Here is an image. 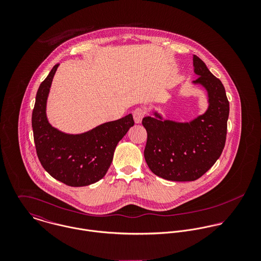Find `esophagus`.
<instances>
[{
	"label": "esophagus",
	"instance_id": "obj_1",
	"mask_svg": "<svg viewBox=\"0 0 261 261\" xmlns=\"http://www.w3.org/2000/svg\"><path fill=\"white\" fill-rule=\"evenodd\" d=\"M146 113H147L146 110L143 109V108H138V109H136V110L133 112L135 122H136V123H141L142 120H143V118L145 117Z\"/></svg>",
	"mask_w": 261,
	"mask_h": 261
}]
</instances>
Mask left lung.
Masks as SVG:
<instances>
[{"instance_id": "1", "label": "left lung", "mask_w": 261, "mask_h": 261, "mask_svg": "<svg viewBox=\"0 0 261 261\" xmlns=\"http://www.w3.org/2000/svg\"><path fill=\"white\" fill-rule=\"evenodd\" d=\"M194 84L202 85L208 93V110L190 122L143 118L148 139L145 159L150 171L166 180L187 182L202 177L219 159L226 142L229 101L222 82L210 72L206 64L193 56Z\"/></svg>"}]
</instances>
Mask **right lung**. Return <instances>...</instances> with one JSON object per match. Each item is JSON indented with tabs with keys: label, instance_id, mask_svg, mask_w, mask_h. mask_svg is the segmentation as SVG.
<instances>
[{
	"label": "right lung",
	"instance_id": "obj_1",
	"mask_svg": "<svg viewBox=\"0 0 261 261\" xmlns=\"http://www.w3.org/2000/svg\"><path fill=\"white\" fill-rule=\"evenodd\" d=\"M58 66L51 69L36 94L32 128L38 159L54 179L68 186H88L105 177L118 142L135 121L127 114L80 135L64 134L53 127L46 116V103Z\"/></svg>",
	"mask_w": 261,
	"mask_h": 261
}]
</instances>
